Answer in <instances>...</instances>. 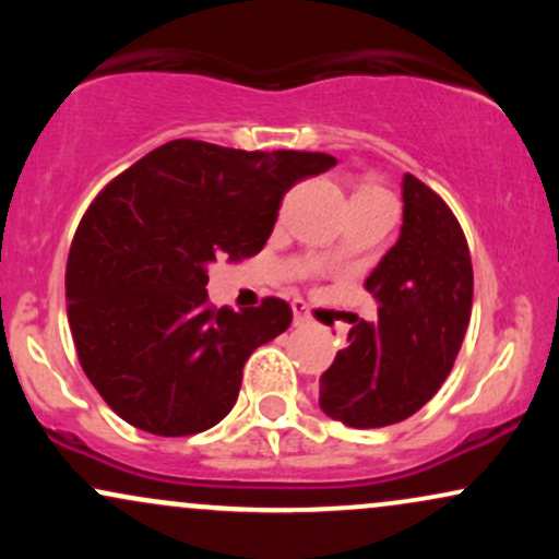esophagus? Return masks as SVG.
Masks as SVG:
<instances>
[{
  "instance_id": "1",
  "label": "esophagus",
  "mask_w": 559,
  "mask_h": 559,
  "mask_svg": "<svg viewBox=\"0 0 559 559\" xmlns=\"http://www.w3.org/2000/svg\"><path fill=\"white\" fill-rule=\"evenodd\" d=\"M292 310H294V325H310L312 323L310 312H307L305 301H301V299L292 301Z\"/></svg>"
}]
</instances>
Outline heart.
<instances>
[{"mask_svg":"<svg viewBox=\"0 0 559 559\" xmlns=\"http://www.w3.org/2000/svg\"><path fill=\"white\" fill-rule=\"evenodd\" d=\"M373 191H378V189H362V191H357V194H373Z\"/></svg>","mask_w":559,"mask_h":559,"instance_id":"1","label":"heart"}]
</instances>
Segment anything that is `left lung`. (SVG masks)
Masks as SVG:
<instances>
[{
	"instance_id": "obj_1",
	"label": "left lung",
	"mask_w": 559,
	"mask_h": 559,
	"mask_svg": "<svg viewBox=\"0 0 559 559\" xmlns=\"http://www.w3.org/2000/svg\"><path fill=\"white\" fill-rule=\"evenodd\" d=\"M402 202L400 239L365 281L378 320H357L320 376V407L349 428L418 413L447 381L471 323L473 265L457 217L409 173Z\"/></svg>"
}]
</instances>
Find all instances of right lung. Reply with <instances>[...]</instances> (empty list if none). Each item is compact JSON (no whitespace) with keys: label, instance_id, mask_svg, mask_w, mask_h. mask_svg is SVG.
Returning <instances> with one entry per match:
<instances>
[{"label":"right lung","instance_id":"right-lung-1","mask_svg":"<svg viewBox=\"0 0 559 559\" xmlns=\"http://www.w3.org/2000/svg\"><path fill=\"white\" fill-rule=\"evenodd\" d=\"M333 165L176 139L102 189L70 243L66 299L83 373L120 418L155 436L226 418L243 362L292 325V307L215 310L207 265L258 254L286 191Z\"/></svg>","mask_w":559,"mask_h":559}]
</instances>
